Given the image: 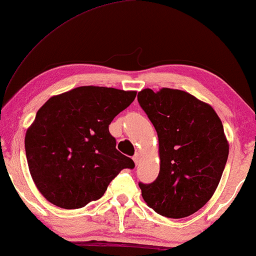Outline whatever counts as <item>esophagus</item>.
Instances as JSON below:
<instances>
[{
    "instance_id": "obj_1",
    "label": "esophagus",
    "mask_w": 256,
    "mask_h": 256,
    "mask_svg": "<svg viewBox=\"0 0 256 256\" xmlns=\"http://www.w3.org/2000/svg\"><path fill=\"white\" fill-rule=\"evenodd\" d=\"M132 160H134L135 164H138L140 160H141V154H140V152H136L135 155H134V157H132Z\"/></svg>"
}]
</instances>
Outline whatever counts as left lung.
<instances>
[{"label":"left lung","instance_id":"1","mask_svg":"<svg viewBox=\"0 0 256 256\" xmlns=\"http://www.w3.org/2000/svg\"><path fill=\"white\" fill-rule=\"evenodd\" d=\"M140 106L158 136L160 174L140 183L149 208L166 218L194 214L216 190L228 157V142L214 110L180 90H142Z\"/></svg>","mask_w":256,"mask_h":256}]
</instances>
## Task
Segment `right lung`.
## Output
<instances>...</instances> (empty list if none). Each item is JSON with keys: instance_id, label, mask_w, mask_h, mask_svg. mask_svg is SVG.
Masks as SVG:
<instances>
[{"instance_id": "right-lung-1", "label": "right lung", "mask_w": 256, "mask_h": 256, "mask_svg": "<svg viewBox=\"0 0 256 256\" xmlns=\"http://www.w3.org/2000/svg\"><path fill=\"white\" fill-rule=\"evenodd\" d=\"M136 96L135 90L82 86L48 99L26 134L31 177L44 198L62 208H80L104 196L122 169L110 124Z\"/></svg>"}]
</instances>
